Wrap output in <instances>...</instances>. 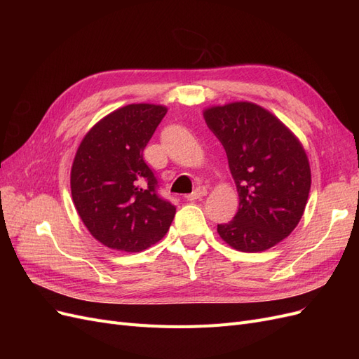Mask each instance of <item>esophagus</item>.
Returning a JSON list of instances; mask_svg holds the SVG:
<instances>
[{"label":"esophagus","mask_w":359,"mask_h":359,"mask_svg":"<svg viewBox=\"0 0 359 359\" xmlns=\"http://www.w3.org/2000/svg\"><path fill=\"white\" fill-rule=\"evenodd\" d=\"M206 193H208V190H206V187H205V186H199L196 190H194L193 193L189 194L187 199H189V201H198V199L203 198Z\"/></svg>","instance_id":"obj_1"}]
</instances>
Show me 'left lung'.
<instances>
[{"instance_id":"1","label":"left lung","mask_w":359,"mask_h":359,"mask_svg":"<svg viewBox=\"0 0 359 359\" xmlns=\"http://www.w3.org/2000/svg\"><path fill=\"white\" fill-rule=\"evenodd\" d=\"M224 147L240 194L233 220L217 224L231 247L264 252L295 229L309 199L311 173L299 140L273 114L236 102L203 112Z\"/></svg>"}]
</instances>
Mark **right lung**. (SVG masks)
Returning a JSON list of instances; mask_svg holds the SVG:
<instances>
[{"label": "right lung", "mask_w": 359, "mask_h": 359, "mask_svg": "<svg viewBox=\"0 0 359 359\" xmlns=\"http://www.w3.org/2000/svg\"><path fill=\"white\" fill-rule=\"evenodd\" d=\"M168 109L128 104L97 123L72 168V198L86 229L103 245L137 253L160 241L177 208L158 191L144 149Z\"/></svg>", "instance_id": "add662e5"}]
</instances>
